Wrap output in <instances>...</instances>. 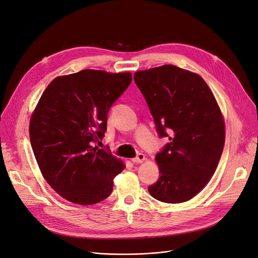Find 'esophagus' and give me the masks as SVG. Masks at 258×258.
<instances>
[{"mask_svg": "<svg viewBox=\"0 0 258 258\" xmlns=\"http://www.w3.org/2000/svg\"><path fill=\"white\" fill-rule=\"evenodd\" d=\"M145 158H146V157H145L144 154H142V153H138L136 157L132 158V161H133V163H134V164H140V163H142V161L145 160Z\"/></svg>", "mask_w": 258, "mask_h": 258, "instance_id": "obj_1", "label": "esophagus"}]
</instances>
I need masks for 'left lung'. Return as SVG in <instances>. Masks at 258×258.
Masks as SVG:
<instances>
[{
    "label": "left lung",
    "mask_w": 258,
    "mask_h": 258,
    "mask_svg": "<svg viewBox=\"0 0 258 258\" xmlns=\"http://www.w3.org/2000/svg\"><path fill=\"white\" fill-rule=\"evenodd\" d=\"M160 138L159 178L149 186L158 201L192 199L214 175L224 147V122L213 92L201 76L166 64L134 74Z\"/></svg>",
    "instance_id": "obj_1"
}]
</instances>
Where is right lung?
Instances as JSON below:
<instances>
[{"instance_id": "obj_1", "label": "right lung", "mask_w": 258, "mask_h": 258, "mask_svg": "<svg viewBox=\"0 0 258 258\" xmlns=\"http://www.w3.org/2000/svg\"><path fill=\"white\" fill-rule=\"evenodd\" d=\"M131 83V73L83 70L56 78L38 102L30 123L32 149L46 182L68 201L92 205L111 194L124 165L95 144Z\"/></svg>"}]
</instances>
